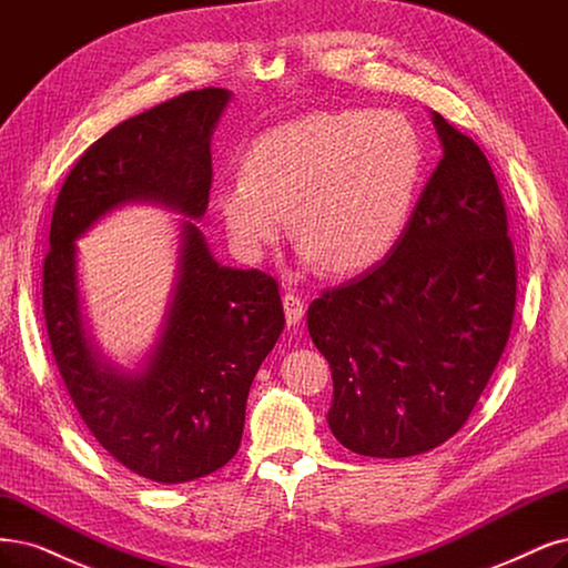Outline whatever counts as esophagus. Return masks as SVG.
Here are the masks:
<instances>
[{
	"label": "esophagus",
	"mask_w": 568,
	"mask_h": 568,
	"mask_svg": "<svg viewBox=\"0 0 568 568\" xmlns=\"http://www.w3.org/2000/svg\"><path fill=\"white\" fill-rule=\"evenodd\" d=\"M282 303H284V315H286V324L288 326H296L301 320H303V315H305V301L298 296V293H284V298H282Z\"/></svg>",
	"instance_id": "esophagus-1"
}]
</instances>
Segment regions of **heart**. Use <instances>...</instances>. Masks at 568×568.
Wrapping results in <instances>:
<instances>
[{
    "mask_svg": "<svg viewBox=\"0 0 568 568\" xmlns=\"http://www.w3.org/2000/svg\"><path fill=\"white\" fill-rule=\"evenodd\" d=\"M244 175L216 187L242 256L263 258L293 227L307 263L331 272L378 263L404 232L423 175V143L399 112H312L251 143Z\"/></svg>",
    "mask_w": 568,
    "mask_h": 568,
    "instance_id": "b5f03b06",
    "label": "heart"
}]
</instances>
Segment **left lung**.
I'll use <instances>...</instances> for the list:
<instances>
[{
    "label": "left lung",
    "mask_w": 568,
    "mask_h": 568,
    "mask_svg": "<svg viewBox=\"0 0 568 568\" xmlns=\"http://www.w3.org/2000/svg\"><path fill=\"white\" fill-rule=\"evenodd\" d=\"M442 160L387 256L307 310L334 378L328 427L359 456L429 452L470 418L510 336L517 270L479 145L433 112Z\"/></svg>",
    "instance_id": "1"
}]
</instances>
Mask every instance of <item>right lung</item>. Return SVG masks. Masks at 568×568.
<instances>
[{"instance_id": "1", "label": "right lung", "mask_w": 568, "mask_h": 568, "mask_svg": "<svg viewBox=\"0 0 568 568\" xmlns=\"http://www.w3.org/2000/svg\"><path fill=\"white\" fill-rule=\"evenodd\" d=\"M232 93L187 91L131 116L74 164L55 200L44 261V317L68 393L105 452L160 484L206 477L237 454L248 387L284 328L277 282L221 265L194 221L211 190V135ZM181 212L180 248L161 334L122 369L83 320L75 240L114 207Z\"/></svg>"}]
</instances>
